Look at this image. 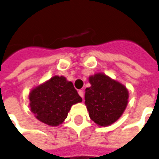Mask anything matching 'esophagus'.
I'll return each instance as SVG.
<instances>
[{"instance_id": "esophagus-1", "label": "esophagus", "mask_w": 159, "mask_h": 159, "mask_svg": "<svg viewBox=\"0 0 159 159\" xmlns=\"http://www.w3.org/2000/svg\"><path fill=\"white\" fill-rule=\"evenodd\" d=\"M78 94H79L80 97H82V98L83 99V98H84V92H83V90L78 91Z\"/></svg>"}]
</instances>
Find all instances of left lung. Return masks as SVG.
<instances>
[{
  "label": "left lung",
  "instance_id": "obj_1",
  "mask_svg": "<svg viewBox=\"0 0 159 159\" xmlns=\"http://www.w3.org/2000/svg\"><path fill=\"white\" fill-rule=\"evenodd\" d=\"M91 87L85 90V104L89 117L98 126L115 123L127 107L128 91L124 85L103 73L89 77Z\"/></svg>",
  "mask_w": 159,
  "mask_h": 159
}]
</instances>
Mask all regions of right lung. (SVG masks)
I'll list each match as a JSON object with an SVG mask.
<instances>
[{
    "label": "right lung",
    "instance_id": "right-lung-1",
    "mask_svg": "<svg viewBox=\"0 0 159 159\" xmlns=\"http://www.w3.org/2000/svg\"><path fill=\"white\" fill-rule=\"evenodd\" d=\"M31 111L42 123L55 127L63 123L73 104L82 101L71 82L54 76L29 94Z\"/></svg>",
    "mask_w": 159,
    "mask_h": 159
}]
</instances>
